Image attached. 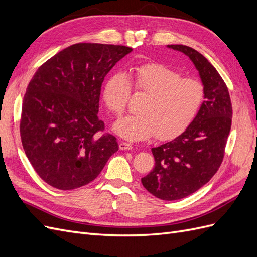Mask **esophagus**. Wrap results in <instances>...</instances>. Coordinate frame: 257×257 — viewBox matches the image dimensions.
<instances>
[{
    "instance_id": "esophagus-1",
    "label": "esophagus",
    "mask_w": 257,
    "mask_h": 257,
    "mask_svg": "<svg viewBox=\"0 0 257 257\" xmlns=\"http://www.w3.org/2000/svg\"><path fill=\"white\" fill-rule=\"evenodd\" d=\"M119 148H120V150H132V149H133V146H132L131 144L121 142L119 144Z\"/></svg>"
}]
</instances>
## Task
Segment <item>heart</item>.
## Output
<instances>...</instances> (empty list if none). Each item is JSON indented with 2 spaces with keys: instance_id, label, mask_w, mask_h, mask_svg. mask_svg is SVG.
I'll return each instance as SVG.
<instances>
[{
  "instance_id": "1",
  "label": "heart",
  "mask_w": 257,
  "mask_h": 257,
  "mask_svg": "<svg viewBox=\"0 0 257 257\" xmlns=\"http://www.w3.org/2000/svg\"><path fill=\"white\" fill-rule=\"evenodd\" d=\"M132 85L144 93L137 114H128L113 123L112 131L128 142H143L157 135L168 141L181 135L196 119L205 99V88L198 80L183 78L181 73L164 64L149 63L135 68L127 77L113 73L102 90L106 108L114 114L125 109Z\"/></svg>"
}]
</instances>
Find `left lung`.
Here are the masks:
<instances>
[{"label":"left lung","instance_id":"8db88e82","mask_svg":"<svg viewBox=\"0 0 257 257\" xmlns=\"http://www.w3.org/2000/svg\"><path fill=\"white\" fill-rule=\"evenodd\" d=\"M184 53L197 69L205 88V100L196 119L173 141L151 151L155 166L142 178L145 189L163 200L191 195L205 185L219 169L231 126L228 89L214 66L188 46L167 45Z\"/></svg>","mask_w":257,"mask_h":257}]
</instances>
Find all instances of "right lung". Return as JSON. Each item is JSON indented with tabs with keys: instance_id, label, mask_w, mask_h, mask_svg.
Wrapping results in <instances>:
<instances>
[{
	"instance_id": "obj_1",
	"label": "right lung",
	"mask_w": 257,
	"mask_h": 257,
	"mask_svg": "<svg viewBox=\"0 0 257 257\" xmlns=\"http://www.w3.org/2000/svg\"><path fill=\"white\" fill-rule=\"evenodd\" d=\"M133 49L80 43L37 69L23 97L20 135L37 175L53 188L74 190L100 174L118 151L116 138L100 135V87L108 72Z\"/></svg>"
}]
</instances>
